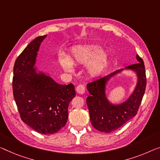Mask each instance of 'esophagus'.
Wrapping results in <instances>:
<instances>
[{
	"mask_svg": "<svg viewBox=\"0 0 160 160\" xmlns=\"http://www.w3.org/2000/svg\"><path fill=\"white\" fill-rule=\"evenodd\" d=\"M76 91H77V93L80 94H83L85 93V87L84 86H83L82 84L78 85L77 88H76Z\"/></svg>",
	"mask_w": 160,
	"mask_h": 160,
	"instance_id": "obj_1",
	"label": "esophagus"
}]
</instances>
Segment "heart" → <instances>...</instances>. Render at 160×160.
<instances>
[{"instance_id": "b5f03b06", "label": "heart", "mask_w": 160, "mask_h": 160, "mask_svg": "<svg viewBox=\"0 0 160 160\" xmlns=\"http://www.w3.org/2000/svg\"><path fill=\"white\" fill-rule=\"evenodd\" d=\"M108 56L104 51H100L97 45L78 46L73 48L68 58L61 57L60 64L66 71L71 72L73 64H85L88 61L87 72L91 77H96L102 73L107 64Z\"/></svg>"}]
</instances>
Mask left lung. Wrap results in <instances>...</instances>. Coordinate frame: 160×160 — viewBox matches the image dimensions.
<instances>
[{
  "label": "left lung",
  "mask_w": 160,
  "mask_h": 160,
  "mask_svg": "<svg viewBox=\"0 0 160 160\" xmlns=\"http://www.w3.org/2000/svg\"><path fill=\"white\" fill-rule=\"evenodd\" d=\"M138 63L129 65L125 68L134 71L138 77L136 88L126 102L119 105H114L108 101L105 94L107 81L122 69L115 71L110 74L87 83L90 93L87 99L92 126L102 132L109 133L121 127L127 121L136 116L144 97L147 85L146 72L144 61L138 55Z\"/></svg>",
  "instance_id": "1"
}]
</instances>
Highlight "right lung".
<instances>
[{
    "instance_id": "right-lung-1",
    "label": "right lung",
    "mask_w": 160,
    "mask_h": 160,
    "mask_svg": "<svg viewBox=\"0 0 160 160\" xmlns=\"http://www.w3.org/2000/svg\"><path fill=\"white\" fill-rule=\"evenodd\" d=\"M46 35L26 46L15 61L13 92L22 121L39 133L52 134L65 126L68 107L76 96L72 83L61 85L34 65L39 46Z\"/></svg>"
}]
</instances>
